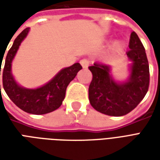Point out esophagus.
I'll return each mask as SVG.
<instances>
[{
  "label": "esophagus",
  "instance_id": "esophagus-1",
  "mask_svg": "<svg viewBox=\"0 0 160 160\" xmlns=\"http://www.w3.org/2000/svg\"><path fill=\"white\" fill-rule=\"evenodd\" d=\"M80 65L82 66L83 68H88V66H89V62H88L87 59L80 60Z\"/></svg>",
  "mask_w": 160,
  "mask_h": 160
}]
</instances>
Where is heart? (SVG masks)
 <instances>
[{
  "instance_id": "obj_1",
  "label": "heart",
  "mask_w": 160,
  "mask_h": 160,
  "mask_svg": "<svg viewBox=\"0 0 160 160\" xmlns=\"http://www.w3.org/2000/svg\"><path fill=\"white\" fill-rule=\"evenodd\" d=\"M115 47H116V48H121V47H122V42H117L115 43Z\"/></svg>"
}]
</instances>
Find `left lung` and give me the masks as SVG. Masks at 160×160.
Wrapping results in <instances>:
<instances>
[{"mask_svg":"<svg viewBox=\"0 0 160 160\" xmlns=\"http://www.w3.org/2000/svg\"><path fill=\"white\" fill-rule=\"evenodd\" d=\"M127 56L131 63L127 80L118 81L109 65L94 63L89 67L92 80L89 86L91 105L103 114L121 117L133 111L147 94L149 87V65L146 50L136 33L129 39Z\"/></svg>","mask_w":160,"mask_h":160,"instance_id":"1","label":"left lung"}]
</instances>
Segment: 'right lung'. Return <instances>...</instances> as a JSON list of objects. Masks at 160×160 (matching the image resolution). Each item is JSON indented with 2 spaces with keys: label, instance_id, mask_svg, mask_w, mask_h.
Returning a JSON list of instances; mask_svg holds the SVG:
<instances>
[{
  "label": "right lung",
  "instance_id": "obj_1",
  "mask_svg": "<svg viewBox=\"0 0 160 160\" xmlns=\"http://www.w3.org/2000/svg\"><path fill=\"white\" fill-rule=\"evenodd\" d=\"M30 32L26 28L14 40L7 54L4 68H2L3 88L9 98L22 111L34 115H43L56 111L62 105L68 84L75 78L82 67L79 62L61 69L49 82L37 88L21 87L12 75V62L21 42ZM5 54V53H4ZM4 56V55H3ZM0 58V62L2 63ZM2 64L0 66V75ZM1 88V85H0Z\"/></svg>",
  "mask_w": 160,
  "mask_h": 160
}]
</instances>
